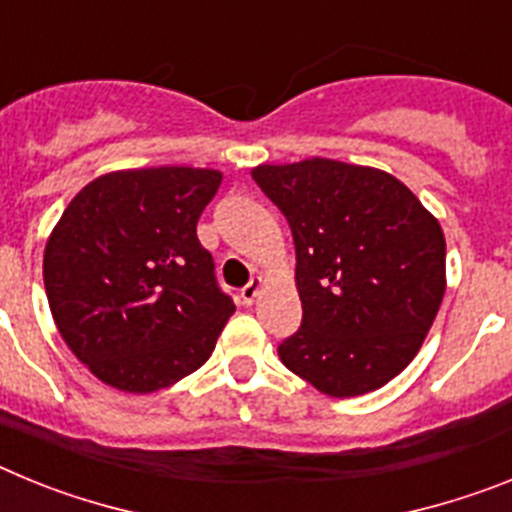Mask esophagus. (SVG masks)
Segmentation results:
<instances>
[{
  "label": "esophagus",
  "instance_id": "obj_1",
  "mask_svg": "<svg viewBox=\"0 0 512 512\" xmlns=\"http://www.w3.org/2000/svg\"><path fill=\"white\" fill-rule=\"evenodd\" d=\"M259 292H261V277H253L251 282H248L246 287L241 289V300H243V305H253V300H256V297H259Z\"/></svg>",
  "mask_w": 512,
  "mask_h": 512
}]
</instances>
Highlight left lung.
<instances>
[{
  "mask_svg": "<svg viewBox=\"0 0 512 512\" xmlns=\"http://www.w3.org/2000/svg\"><path fill=\"white\" fill-rule=\"evenodd\" d=\"M253 179L287 217L302 323L279 359L315 390H379L418 354L446 289L436 217L387 171L307 158Z\"/></svg>",
  "mask_w": 512,
  "mask_h": 512,
  "instance_id": "obj_1",
  "label": "left lung"
}]
</instances>
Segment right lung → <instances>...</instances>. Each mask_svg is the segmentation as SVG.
Wrapping results in <instances>:
<instances>
[{"label":"right lung","instance_id":"obj_1","mask_svg":"<svg viewBox=\"0 0 512 512\" xmlns=\"http://www.w3.org/2000/svg\"><path fill=\"white\" fill-rule=\"evenodd\" d=\"M223 174L189 166L115 171L63 210L43 259L53 320L76 359L122 392L197 372L235 312L197 220Z\"/></svg>","mask_w":512,"mask_h":512}]
</instances>
